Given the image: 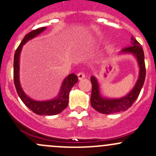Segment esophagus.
<instances>
[{
    "instance_id": "obj_1",
    "label": "esophagus",
    "mask_w": 156,
    "mask_h": 156,
    "mask_svg": "<svg viewBox=\"0 0 156 156\" xmlns=\"http://www.w3.org/2000/svg\"><path fill=\"white\" fill-rule=\"evenodd\" d=\"M78 78L79 80H82L83 78H85V75L83 74V73H82V72H81V73H78Z\"/></svg>"
}]
</instances>
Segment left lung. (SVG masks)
I'll return each instance as SVG.
<instances>
[{
    "mask_svg": "<svg viewBox=\"0 0 156 156\" xmlns=\"http://www.w3.org/2000/svg\"><path fill=\"white\" fill-rule=\"evenodd\" d=\"M130 46L122 49L120 54H132L137 59L138 66L140 68L139 77L136 84L126 96L120 99H109L101 96L99 91V84L96 77L91 76L92 93L90 104L92 107L98 112L104 114H114V113L126 111L129 109L138 97L141 90L146 78V68L144 62V53L143 48L138 42L132 37Z\"/></svg>",
    "mask_w": 156,
    "mask_h": 156,
    "instance_id": "8db88e82",
    "label": "left lung"
}]
</instances>
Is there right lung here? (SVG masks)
<instances>
[{
  "label": "right lung",
  "mask_w": 156,
  "mask_h": 156,
  "mask_svg": "<svg viewBox=\"0 0 156 156\" xmlns=\"http://www.w3.org/2000/svg\"><path fill=\"white\" fill-rule=\"evenodd\" d=\"M45 29L46 27H44L32 30L26 34L25 37H24L22 42L15 52L13 77H14V83L16 91L24 104L35 114H39V115L52 116L60 114L67 107L69 92L74 85L78 82V77L73 73L69 75L62 83L61 88H60V91L58 96L55 99L48 100V101H35V100L30 99L24 93L22 87H21L20 81H19V58H20V53L22 49V46L27 41L36 37Z\"/></svg>",
  "instance_id": "right-lung-1"
}]
</instances>
